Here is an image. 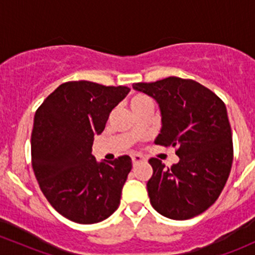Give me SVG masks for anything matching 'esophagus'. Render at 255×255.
<instances>
[{
  "label": "esophagus",
  "mask_w": 255,
  "mask_h": 255,
  "mask_svg": "<svg viewBox=\"0 0 255 255\" xmlns=\"http://www.w3.org/2000/svg\"><path fill=\"white\" fill-rule=\"evenodd\" d=\"M143 161H145V159H144V157L141 156V155L135 154V155H133V156H132L133 166H136V165H138V163H140V162H143Z\"/></svg>",
  "instance_id": "34e87169"
}]
</instances>
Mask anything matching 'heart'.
<instances>
[{"label":"heart","instance_id":"b5f03b06","mask_svg":"<svg viewBox=\"0 0 255 255\" xmlns=\"http://www.w3.org/2000/svg\"><path fill=\"white\" fill-rule=\"evenodd\" d=\"M151 100H150L149 96H146L145 94H141V93H136L134 95L130 96L129 99V106L133 111H135L136 109L141 106H145V105H150Z\"/></svg>","mask_w":255,"mask_h":255}]
</instances>
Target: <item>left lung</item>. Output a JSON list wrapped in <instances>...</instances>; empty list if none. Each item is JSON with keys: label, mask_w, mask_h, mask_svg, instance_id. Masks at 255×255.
I'll return each instance as SVG.
<instances>
[{"label": "left lung", "mask_w": 255, "mask_h": 255, "mask_svg": "<svg viewBox=\"0 0 255 255\" xmlns=\"http://www.w3.org/2000/svg\"><path fill=\"white\" fill-rule=\"evenodd\" d=\"M159 104L162 128L155 144L173 146L179 161L165 167L151 157L148 194L152 208L173 220L204 213L221 194L234 161L232 132L225 103L200 83L178 77L134 83Z\"/></svg>", "instance_id": "8db88e82"}]
</instances>
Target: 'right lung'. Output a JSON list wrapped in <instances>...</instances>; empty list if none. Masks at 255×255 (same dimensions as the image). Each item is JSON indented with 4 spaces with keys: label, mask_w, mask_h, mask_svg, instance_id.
Returning <instances> with one entry per match:
<instances>
[{
    "label": "right lung",
    "mask_w": 255,
    "mask_h": 255,
    "mask_svg": "<svg viewBox=\"0 0 255 255\" xmlns=\"http://www.w3.org/2000/svg\"><path fill=\"white\" fill-rule=\"evenodd\" d=\"M129 88L88 80L66 82L36 110L31 165L42 194L57 213L78 224H96L117 210L132 170L128 155L96 162L94 135Z\"/></svg>",
    "instance_id": "add662e5"
}]
</instances>
